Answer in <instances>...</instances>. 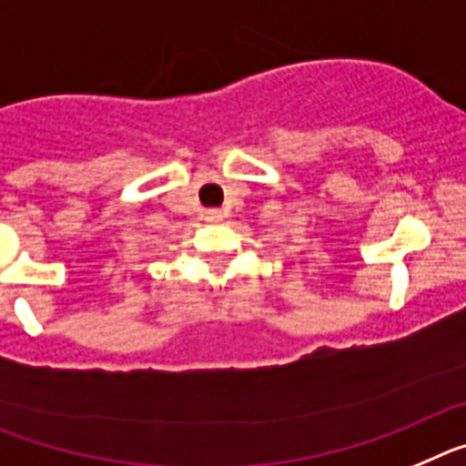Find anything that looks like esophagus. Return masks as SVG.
<instances>
[{"label": "esophagus", "instance_id": "1", "mask_svg": "<svg viewBox=\"0 0 466 466\" xmlns=\"http://www.w3.org/2000/svg\"><path fill=\"white\" fill-rule=\"evenodd\" d=\"M222 218H225V213H222L220 208H208V210H204V220H206V222H220Z\"/></svg>", "mask_w": 466, "mask_h": 466}]
</instances>
